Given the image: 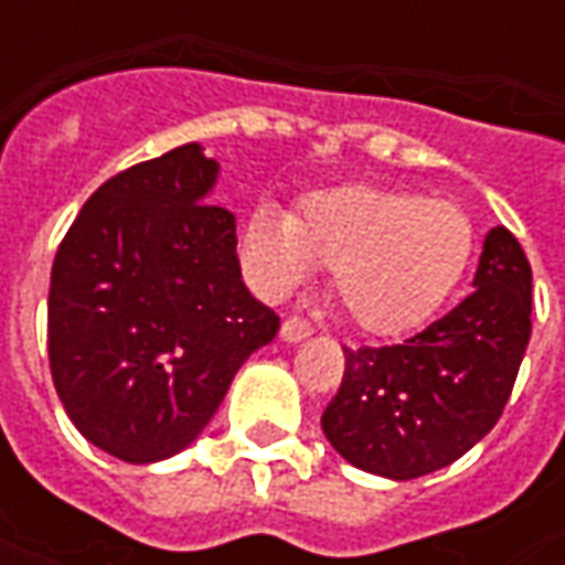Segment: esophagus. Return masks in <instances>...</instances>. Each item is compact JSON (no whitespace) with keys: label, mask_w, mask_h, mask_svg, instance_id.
Returning <instances> with one entry per match:
<instances>
[{"label":"esophagus","mask_w":565,"mask_h":565,"mask_svg":"<svg viewBox=\"0 0 565 565\" xmlns=\"http://www.w3.org/2000/svg\"><path fill=\"white\" fill-rule=\"evenodd\" d=\"M311 335V323L302 318H287L281 323V339L284 342H302Z\"/></svg>","instance_id":"1"}]
</instances>
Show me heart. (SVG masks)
<instances>
[{
    "label": "heart",
    "mask_w": 565,
    "mask_h": 565,
    "mask_svg": "<svg viewBox=\"0 0 565 565\" xmlns=\"http://www.w3.org/2000/svg\"><path fill=\"white\" fill-rule=\"evenodd\" d=\"M472 254L475 226L462 205L375 184L308 193L296 217L259 205L242 230V259L263 294H290L318 266H332V299L372 335L433 318Z\"/></svg>",
    "instance_id": "1"
}]
</instances>
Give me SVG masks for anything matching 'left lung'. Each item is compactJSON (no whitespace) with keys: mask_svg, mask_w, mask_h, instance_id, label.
Wrapping results in <instances>:
<instances>
[{"mask_svg":"<svg viewBox=\"0 0 565 565\" xmlns=\"http://www.w3.org/2000/svg\"><path fill=\"white\" fill-rule=\"evenodd\" d=\"M472 287L403 344L344 348L320 426L351 466L408 481L460 460L497 426L533 330V271L505 226L487 233Z\"/></svg>","mask_w":565,"mask_h":565,"instance_id":"1","label":"left lung"}]
</instances>
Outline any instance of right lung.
<instances>
[{"mask_svg": "<svg viewBox=\"0 0 565 565\" xmlns=\"http://www.w3.org/2000/svg\"><path fill=\"white\" fill-rule=\"evenodd\" d=\"M214 181L199 141L139 162L84 202L56 250L54 387L81 436L117 460L184 450L281 327L242 281L235 217L205 202Z\"/></svg>", "mask_w": 565, "mask_h": 565, "instance_id": "1", "label": "right lung"}]
</instances>
